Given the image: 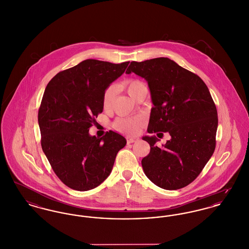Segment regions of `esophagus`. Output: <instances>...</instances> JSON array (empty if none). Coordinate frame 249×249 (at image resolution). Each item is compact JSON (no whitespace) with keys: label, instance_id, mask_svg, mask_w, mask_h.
<instances>
[{"label":"esophagus","instance_id":"1","mask_svg":"<svg viewBox=\"0 0 249 249\" xmlns=\"http://www.w3.org/2000/svg\"><path fill=\"white\" fill-rule=\"evenodd\" d=\"M137 141H139V137H137V136H127V142L129 144L137 142Z\"/></svg>","mask_w":249,"mask_h":249}]
</instances>
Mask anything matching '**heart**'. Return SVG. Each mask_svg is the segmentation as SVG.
Wrapping results in <instances>:
<instances>
[{
	"instance_id": "heart-1",
	"label": "heart",
	"mask_w": 249,
	"mask_h": 249,
	"mask_svg": "<svg viewBox=\"0 0 249 249\" xmlns=\"http://www.w3.org/2000/svg\"><path fill=\"white\" fill-rule=\"evenodd\" d=\"M144 85L138 80H129L122 84V88L125 89L128 94L133 97L136 90ZM115 95V88L110 87L107 88L103 94V106L104 110L108 111L112 108L113 99ZM143 124V118L140 117H130V118H118L115 122V128L120 132H128V133H136L139 131L140 127Z\"/></svg>"
}]
</instances>
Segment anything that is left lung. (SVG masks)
Wrapping results in <instances>:
<instances>
[{
	"mask_svg": "<svg viewBox=\"0 0 249 249\" xmlns=\"http://www.w3.org/2000/svg\"><path fill=\"white\" fill-rule=\"evenodd\" d=\"M144 78L150 91L148 133L150 146L142 159L146 177L157 186L177 190L191 183L202 171L215 148L217 110L204 82L166 57L132 61L126 73ZM162 132L170 141L156 146Z\"/></svg>",
	"mask_w": 249,
	"mask_h": 249,
	"instance_id": "8db88e82",
	"label": "left lung"
}]
</instances>
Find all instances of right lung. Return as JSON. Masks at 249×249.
Segmentation results:
<instances>
[{"instance_id": "add662e5", "label": "right lung", "mask_w": 249, "mask_h": 249, "mask_svg": "<svg viewBox=\"0 0 249 249\" xmlns=\"http://www.w3.org/2000/svg\"><path fill=\"white\" fill-rule=\"evenodd\" d=\"M129 63L87 59L56 74L45 88L38 111L41 146L54 173L73 190H91L103 183L117 152L126 146L117 132L97 138L89 128L103 112L105 90Z\"/></svg>"}]
</instances>
